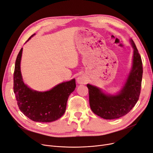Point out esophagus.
Masks as SVG:
<instances>
[{
    "label": "esophagus",
    "mask_w": 153,
    "mask_h": 153,
    "mask_svg": "<svg viewBox=\"0 0 153 153\" xmlns=\"http://www.w3.org/2000/svg\"><path fill=\"white\" fill-rule=\"evenodd\" d=\"M77 82L78 83H80V84H83L85 82V80L83 76H79L77 79Z\"/></svg>",
    "instance_id": "34e87169"
}]
</instances>
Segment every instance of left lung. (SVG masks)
<instances>
[{"instance_id": "left-lung-1", "label": "left lung", "mask_w": 153, "mask_h": 153, "mask_svg": "<svg viewBox=\"0 0 153 153\" xmlns=\"http://www.w3.org/2000/svg\"><path fill=\"white\" fill-rule=\"evenodd\" d=\"M133 48L132 68L119 92L107 94L94 85L87 84L90 106L94 114L105 119L120 118L129 113L139 100L143 78V63L135 43L130 39Z\"/></svg>"}]
</instances>
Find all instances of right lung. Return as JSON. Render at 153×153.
Returning a JSON list of instances; mask_svg holds the SVG:
<instances>
[{
    "instance_id": "1",
    "label": "right lung",
    "mask_w": 153,
    "mask_h": 153,
    "mask_svg": "<svg viewBox=\"0 0 153 153\" xmlns=\"http://www.w3.org/2000/svg\"><path fill=\"white\" fill-rule=\"evenodd\" d=\"M22 53V48L17 56L14 73V91L20 111L34 122L50 123L59 119L65 112L69 95L75 89V79L59 83L46 91L30 88L24 83L21 75Z\"/></svg>"
}]
</instances>
